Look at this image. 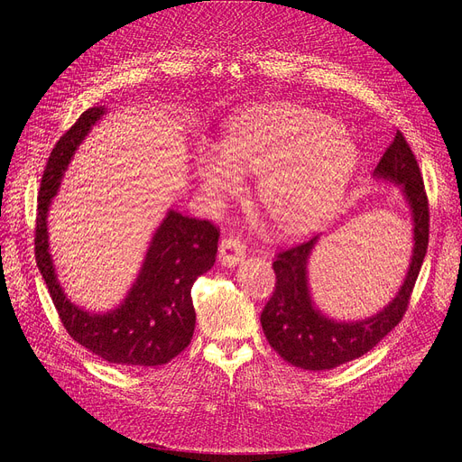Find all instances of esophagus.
<instances>
[{
	"instance_id": "34e87169",
	"label": "esophagus",
	"mask_w": 462,
	"mask_h": 462,
	"mask_svg": "<svg viewBox=\"0 0 462 462\" xmlns=\"http://www.w3.org/2000/svg\"><path fill=\"white\" fill-rule=\"evenodd\" d=\"M247 247L241 244L239 237L236 236H228L221 241V245H218V260H221L223 265L226 268H234L241 260L245 258Z\"/></svg>"
}]
</instances>
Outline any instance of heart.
<instances>
[{
    "label": "heart",
    "instance_id": "b5f03b06",
    "mask_svg": "<svg viewBox=\"0 0 462 462\" xmlns=\"http://www.w3.org/2000/svg\"><path fill=\"white\" fill-rule=\"evenodd\" d=\"M357 145L326 116L290 105L239 114L221 148L204 143L197 180L213 204H223L258 174V200L288 234L317 228L335 211L356 172Z\"/></svg>",
    "mask_w": 462,
    "mask_h": 462
}]
</instances>
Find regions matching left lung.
<instances>
[{
	"mask_svg": "<svg viewBox=\"0 0 462 462\" xmlns=\"http://www.w3.org/2000/svg\"><path fill=\"white\" fill-rule=\"evenodd\" d=\"M376 181L399 187L411 218V254L395 298L371 317L338 320L326 314L312 298L309 260L320 236L277 256V286L262 310V329L272 348L294 367L328 371L371 352L402 319L416 284L429 244V206L418 161L397 131L390 148L376 164Z\"/></svg>",
	"mask_w": 462,
	"mask_h": 462,
	"instance_id": "8db88e82",
	"label": "left lung"
}]
</instances>
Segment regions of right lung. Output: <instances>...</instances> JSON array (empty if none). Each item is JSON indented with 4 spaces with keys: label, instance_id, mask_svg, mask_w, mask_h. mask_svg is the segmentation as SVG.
<instances>
[{
    "label": "right lung",
    "instance_id": "add662e5",
    "mask_svg": "<svg viewBox=\"0 0 462 462\" xmlns=\"http://www.w3.org/2000/svg\"><path fill=\"white\" fill-rule=\"evenodd\" d=\"M106 112L105 106L88 108L48 157L39 190L35 258L60 319L77 343L116 365L157 367L174 359L190 343L197 324L190 288L213 268L218 230L209 221L168 209L119 305L95 312L70 301L51 253L48 211L70 159Z\"/></svg>",
    "mask_w": 462,
    "mask_h": 462
}]
</instances>
